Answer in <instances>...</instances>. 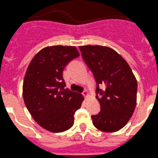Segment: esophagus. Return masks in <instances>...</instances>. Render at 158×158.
<instances>
[{"label": "esophagus", "mask_w": 158, "mask_h": 158, "mask_svg": "<svg viewBox=\"0 0 158 158\" xmlns=\"http://www.w3.org/2000/svg\"><path fill=\"white\" fill-rule=\"evenodd\" d=\"M82 94H83V95L85 96V98H88V96H89V93H88V91H84V92L82 93Z\"/></svg>", "instance_id": "obj_1"}]
</instances>
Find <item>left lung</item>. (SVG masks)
<instances>
[{
  "label": "left lung",
  "instance_id": "left-lung-1",
  "mask_svg": "<svg viewBox=\"0 0 158 158\" xmlns=\"http://www.w3.org/2000/svg\"><path fill=\"white\" fill-rule=\"evenodd\" d=\"M82 57L96 81L98 114L91 115L93 125L101 131L121 130L131 118L136 104L137 82L127 61L107 46H79ZM105 86L104 90L99 86ZM99 97H98V94Z\"/></svg>",
  "mask_w": 158,
  "mask_h": 158
}]
</instances>
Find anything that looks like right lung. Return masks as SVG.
<instances>
[{"label": "right lung", "instance_id": "1", "mask_svg": "<svg viewBox=\"0 0 158 158\" xmlns=\"http://www.w3.org/2000/svg\"><path fill=\"white\" fill-rule=\"evenodd\" d=\"M75 46L43 48L30 62L23 81L25 106L40 127L61 133L73 125L75 112L84 97L66 88L63 71L72 60L79 56Z\"/></svg>", "mask_w": 158, "mask_h": 158}]
</instances>
